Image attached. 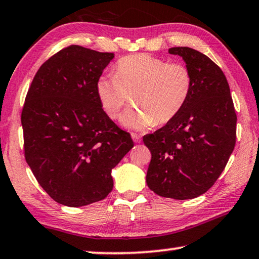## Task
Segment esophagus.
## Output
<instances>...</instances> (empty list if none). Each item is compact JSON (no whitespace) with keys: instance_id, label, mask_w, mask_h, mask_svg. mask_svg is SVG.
<instances>
[{"instance_id":"esophagus-1","label":"esophagus","mask_w":259,"mask_h":259,"mask_svg":"<svg viewBox=\"0 0 259 259\" xmlns=\"http://www.w3.org/2000/svg\"><path fill=\"white\" fill-rule=\"evenodd\" d=\"M131 137H133V140L135 143H140L141 142V136L137 134H131Z\"/></svg>"}]
</instances>
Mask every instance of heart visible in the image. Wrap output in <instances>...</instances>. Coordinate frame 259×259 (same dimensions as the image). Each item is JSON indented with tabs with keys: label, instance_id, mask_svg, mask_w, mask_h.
I'll use <instances>...</instances> for the list:
<instances>
[{
	"label": "heart",
	"instance_id": "1",
	"mask_svg": "<svg viewBox=\"0 0 259 259\" xmlns=\"http://www.w3.org/2000/svg\"><path fill=\"white\" fill-rule=\"evenodd\" d=\"M192 88V72L186 65L145 53L121 58L115 75L103 74L96 81L99 101L111 119L121 116L131 95L136 106L126 111L123 123L134 129L171 121L186 105Z\"/></svg>",
	"mask_w": 259,
	"mask_h": 259
}]
</instances>
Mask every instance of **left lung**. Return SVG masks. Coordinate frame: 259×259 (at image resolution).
Segmentation results:
<instances>
[{"label":"left lung","mask_w":259,"mask_h":259,"mask_svg":"<svg viewBox=\"0 0 259 259\" xmlns=\"http://www.w3.org/2000/svg\"><path fill=\"white\" fill-rule=\"evenodd\" d=\"M168 53L183 57L193 88L175 118L143 137L151 152L146 184L164 198L194 199L213 186L228 163L237 116L228 81L213 60L186 46Z\"/></svg>","instance_id":"left-lung-1"}]
</instances>
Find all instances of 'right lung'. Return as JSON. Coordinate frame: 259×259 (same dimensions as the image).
Masks as SVG:
<instances>
[{"instance_id": "add662e5", "label": "right lung", "mask_w": 259, "mask_h": 259, "mask_svg": "<svg viewBox=\"0 0 259 259\" xmlns=\"http://www.w3.org/2000/svg\"><path fill=\"white\" fill-rule=\"evenodd\" d=\"M113 58L69 45L41 65L26 94L25 160L43 190L65 206L105 199L114 186L111 169L134 146L96 94V81Z\"/></svg>"}]
</instances>
